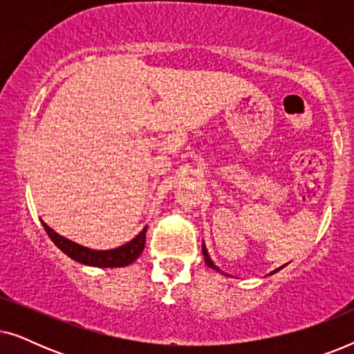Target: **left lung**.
Here are the masks:
<instances>
[{
    "label": "left lung",
    "mask_w": 354,
    "mask_h": 354,
    "mask_svg": "<svg viewBox=\"0 0 354 354\" xmlns=\"http://www.w3.org/2000/svg\"><path fill=\"white\" fill-rule=\"evenodd\" d=\"M203 256H205V261H206V264H207V268H211V269H214V270H217V272H221V274H224V275H229V274H225V272H222V270L217 268V266L212 263V259L209 258V253H207V250H206V246H205V243H203ZM283 268V266H282ZM282 268H279V269H275V270H272V272H270V275L272 274H275L277 272V270H280Z\"/></svg>",
    "instance_id": "1"
}]
</instances>
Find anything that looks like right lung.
I'll list each match as a JSON object with an SVG mask.
<instances>
[{
    "label": "right lung",
    "mask_w": 354,
    "mask_h": 354,
    "mask_svg": "<svg viewBox=\"0 0 354 354\" xmlns=\"http://www.w3.org/2000/svg\"><path fill=\"white\" fill-rule=\"evenodd\" d=\"M40 222L53 243H55L62 253L69 256L71 259L77 261V263L91 266V268H124V266L132 264L133 261L142 254V251L145 248V236H147V229H148V227H145V229L140 232L135 239L127 241V243L118 246V248L91 250L88 246L79 245L75 243V241L59 235L43 219H40Z\"/></svg>",
    "instance_id": "1"
}]
</instances>
